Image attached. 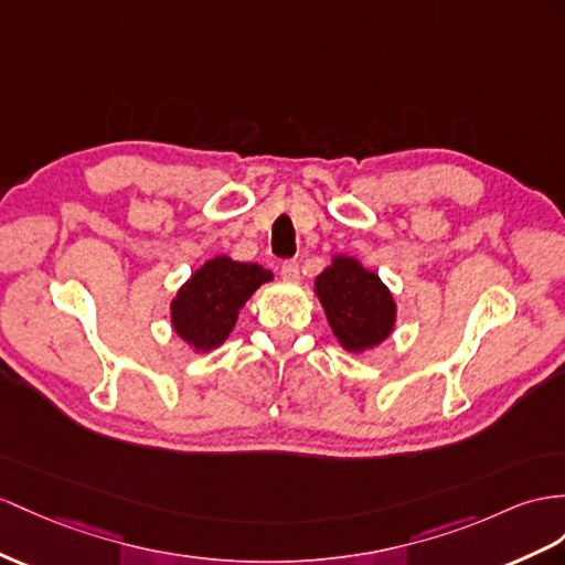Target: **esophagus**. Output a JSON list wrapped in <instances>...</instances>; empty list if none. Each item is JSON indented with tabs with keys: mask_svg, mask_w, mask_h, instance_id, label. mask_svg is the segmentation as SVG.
I'll list each match as a JSON object with an SVG mask.
<instances>
[{
	"mask_svg": "<svg viewBox=\"0 0 565 565\" xmlns=\"http://www.w3.org/2000/svg\"><path fill=\"white\" fill-rule=\"evenodd\" d=\"M281 279L284 281H298L300 279V267L296 259H288V263L281 265Z\"/></svg>",
	"mask_w": 565,
	"mask_h": 565,
	"instance_id": "esophagus-1",
	"label": "esophagus"
}]
</instances>
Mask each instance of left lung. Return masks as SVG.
I'll return each mask as SVG.
<instances>
[{"mask_svg":"<svg viewBox=\"0 0 565 565\" xmlns=\"http://www.w3.org/2000/svg\"><path fill=\"white\" fill-rule=\"evenodd\" d=\"M315 296L320 298L327 322L343 351L365 353L394 334L398 306L394 294L358 257L334 255L317 274Z\"/></svg>","mask_w":565,"mask_h":565,"instance_id":"8db88e82","label":"left lung"}]
</instances>
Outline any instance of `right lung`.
I'll list each match as a JSON object with an SVG mask.
<instances>
[{"mask_svg":"<svg viewBox=\"0 0 565 565\" xmlns=\"http://www.w3.org/2000/svg\"><path fill=\"white\" fill-rule=\"evenodd\" d=\"M271 279L274 274L265 267L216 255L198 267L171 298V329L193 353L220 349L234 331L245 302Z\"/></svg>","mask_w":565,"mask_h":565,"instance_id":"right-lung-1","label":"right lung"}]
</instances>
